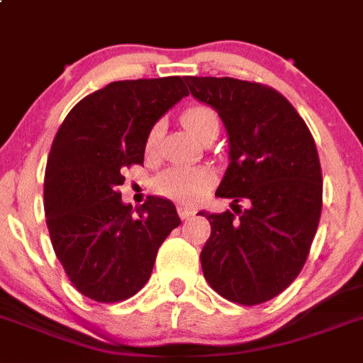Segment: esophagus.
I'll list each match as a JSON object with an SVG mask.
<instances>
[{
  "label": "esophagus",
  "instance_id": "esophagus-1",
  "mask_svg": "<svg viewBox=\"0 0 363 363\" xmlns=\"http://www.w3.org/2000/svg\"><path fill=\"white\" fill-rule=\"evenodd\" d=\"M179 216H181V219H190L191 216H194V210L191 208H186V206H179Z\"/></svg>",
  "mask_w": 363,
  "mask_h": 363
}]
</instances>
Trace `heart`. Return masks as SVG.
Segmentation results:
<instances>
[{"label": "heart", "instance_id": "b5f03b06", "mask_svg": "<svg viewBox=\"0 0 363 363\" xmlns=\"http://www.w3.org/2000/svg\"><path fill=\"white\" fill-rule=\"evenodd\" d=\"M182 124L194 137L199 138L210 125L219 124L217 115L212 107L208 106H191L182 113ZM160 124H155L150 129L146 138V153H153L159 146ZM213 175L208 168L199 166H173L159 173L153 182L155 190L168 199L179 201V203H195L199 201L208 188L212 186Z\"/></svg>", "mask_w": 363, "mask_h": 363}]
</instances>
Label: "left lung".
I'll return each instance as SVG.
<instances>
[{"instance_id": "1", "label": "left lung", "mask_w": 363, "mask_h": 363, "mask_svg": "<svg viewBox=\"0 0 363 363\" xmlns=\"http://www.w3.org/2000/svg\"><path fill=\"white\" fill-rule=\"evenodd\" d=\"M190 93L225 124L230 164L217 197L234 212L204 213L212 234L201 264L213 291L239 305H259L294 281L321 216L323 179L307 124L276 89L238 78L186 77ZM248 199L241 211L237 203Z\"/></svg>"}]
</instances>
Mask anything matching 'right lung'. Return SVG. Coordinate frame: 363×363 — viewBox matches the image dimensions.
Masks as SVG:
<instances>
[{"mask_svg":"<svg viewBox=\"0 0 363 363\" xmlns=\"http://www.w3.org/2000/svg\"><path fill=\"white\" fill-rule=\"evenodd\" d=\"M188 94L181 77L107 84L72 107L45 168V220L69 281L86 298L116 303L150 279L157 252L181 225L172 201L122 203L125 168L144 162L150 129Z\"/></svg>","mask_w":363,"mask_h":363,"instance_id":"1","label":"right lung"}]
</instances>
